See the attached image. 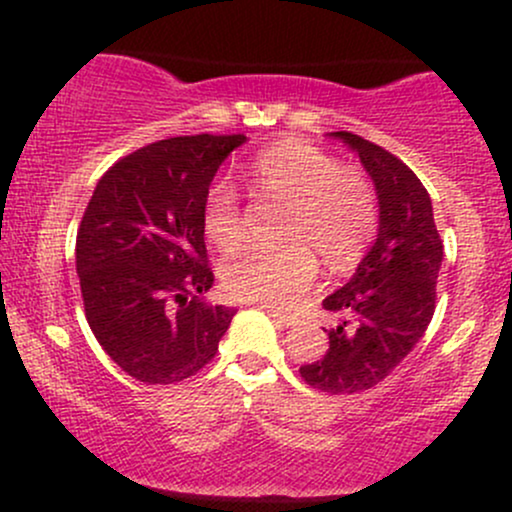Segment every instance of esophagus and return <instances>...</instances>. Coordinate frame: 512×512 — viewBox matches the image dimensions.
Returning a JSON list of instances; mask_svg holds the SVG:
<instances>
[{
  "instance_id": "1",
  "label": "esophagus",
  "mask_w": 512,
  "mask_h": 512,
  "mask_svg": "<svg viewBox=\"0 0 512 512\" xmlns=\"http://www.w3.org/2000/svg\"><path fill=\"white\" fill-rule=\"evenodd\" d=\"M264 308V305H262ZM267 315L272 317V320L276 322V325H281V327H291V325H298V317L296 315H286V313H279V310H272V308H267Z\"/></svg>"
}]
</instances>
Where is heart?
Listing matches in <instances>:
<instances>
[{"label": "heart", "instance_id": "obj_1", "mask_svg": "<svg viewBox=\"0 0 512 512\" xmlns=\"http://www.w3.org/2000/svg\"><path fill=\"white\" fill-rule=\"evenodd\" d=\"M245 185L255 199L281 202L276 236L284 243L248 248L221 264L223 289L238 301L293 308L315 284L317 255L342 272L361 260L375 233L378 202L366 175L301 139L264 149L245 170ZM202 228L223 252L243 243V209L228 182L204 195Z\"/></svg>", "mask_w": 512, "mask_h": 512}]
</instances>
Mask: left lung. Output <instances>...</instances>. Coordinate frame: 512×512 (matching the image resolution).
<instances>
[{
  "label": "left lung",
  "mask_w": 512,
  "mask_h": 512,
  "mask_svg": "<svg viewBox=\"0 0 512 512\" xmlns=\"http://www.w3.org/2000/svg\"><path fill=\"white\" fill-rule=\"evenodd\" d=\"M332 137L351 146L368 170L380 226L349 284L322 301L342 322L327 332L325 356L301 366V378L330 395H354L385 380L424 337L436 310L443 240L431 197L407 163L358 134Z\"/></svg>",
  "instance_id": "left-lung-1"
}]
</instances>
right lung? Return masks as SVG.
I'll return each instance as SVG.
<instances>
[{
	"instance_id": "1",
	"label": "right lung",
	"mask_w": 512,
	"mask_h": 512,
	"mask_svg": "<svg viewBox=\"0 0 512 512\" xmlns=\"http://www.w3.org/2000/svg\"><path fill=\"white\" fill-rule=\"evenodd\" d=\"M245 134L149 144L98 180L76 233L86 320L113 361L146 385H173L219 351L236 310L199 301L214 284L202 202Z\"/></svg>"
}]
</instances>
